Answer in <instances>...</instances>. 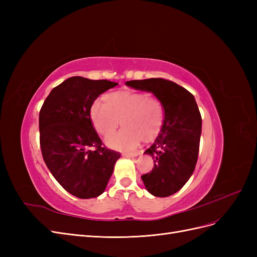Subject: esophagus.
<instances>
[{"label":"esophagus","mask_w":257,"mask_h":257,"mask_svg":"<svg viewBox=\"0 0 257 257\" xmlns=\"http://www.w3.org/2000/svg\"><path fill=\"white\" fill-rule=\"evenodd\" d=\"M123 157H126V158H136L139 155L138 152H134V153H130V152H124L122 153Z\"/></svg>","instance_id":"obj_1"}]
</instances>
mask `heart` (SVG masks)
<instances>
[{"label": "heart", "instance_id": "heart-1", "mask_svg": "<svg viewBox=\"0 0 257 257\" xmlns=\"http://www.w3.org/2000/svg\"><path fill=\"white\" fill-rule=\"evenodd\" d=\"M104 99L105 104L99 100L92 104L90 119L97 134L103 137L114 133L121 121L123 128L105 141L111 149L134 150L143 141L152 142L161 133L165 110L160 99L128 90L108 93Z\"/></svg>", "mask_w": 257, "mask_h": 257}]
</instances>
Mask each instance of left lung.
<instances>
[{
  "mask_svg": "<svg viewBox=\"0 0 257 257\" xmlns=\"http://www.w3.org/2000/svg\"><path fill=\"white\" fill-rule=\"evenodd\" d=\"M125 84L152 93L164 106V125L144 153L151 155L154 166L142 179L153 196L173 195L188 182L198 158L201 115L195 97L181 85L162 78L131 80Z\"/></svg>",
  "mask_w": 257,
  "mask_h": 257,
  "instance_id": "left-lung-1",
  "label": "left lung"
}]
</instances>
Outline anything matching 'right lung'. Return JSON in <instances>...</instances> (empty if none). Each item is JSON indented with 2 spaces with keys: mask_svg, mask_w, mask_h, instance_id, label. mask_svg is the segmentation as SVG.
I'll return each mask as SVG.
<instances>
[{
  "mask_svg": "<svg viewBox=\"0 0 257 257\" xmlns=\"http://www.w3.org/2000/svg\"><path fill=\"white\" fill-rule=\"evenodd\" d=\"M116 84L71 77L51 90L40 111L46 165L62 188L78 198L103 194L121 157L104 147L90 119L94 100Z\"/></svg>",
  "mask_w": 257,
  "mask_h": 257,
  "instance_id": "right-lung-1",
  "label": "right lung"
}]
</instances>
